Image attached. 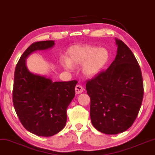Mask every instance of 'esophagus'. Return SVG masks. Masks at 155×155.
Segmentation results:
<instances>
[{
	"instance_id": "esophagus-1",
	"label": "esophagus",
	"mask_w": 155,
	"mask_h": 155,
	"mask_svg": "<svg viewBox=\"0 0 155 155\" xmlns=\"http://www.w3.org/2000/svg\"><path fill=\"white\" fill-rule=\"evenodd\" d=\"M84 91V88L81 87V85H76V87H75V91H76V94H81Z\"/></svg>"
}]
</instances>
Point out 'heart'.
Listing matches in <instances>:
<instances>
[{
	"label": "heart",
	"mask_w": 155,
	"mask_h": 155,
	"mask_svg": "<svg viewBox=\"0 0 155 155\" xmlns=\"http://www.w3.org/2000/svg\"><path fill=\"white\" fill-rule=\"evenodd\" d=\"M110 54L105 48L94 46H74L68 50V58L61 60V66L66 70L73 66H82V71L87 77H95L108 66Z\"/></svg>",
	"instance_id": "b5f03b06"
}]
</instances>
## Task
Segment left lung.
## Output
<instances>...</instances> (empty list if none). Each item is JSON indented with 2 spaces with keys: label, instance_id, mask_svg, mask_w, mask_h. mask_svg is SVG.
I'll list each match as a JSON object with an SVG mask.
<instances>
[{
  "label": "left lung",
  "instance_id": "left-lung-1",
  "mask_svg": "<svg viewBox=\"0 0 155 155\" xmlns=\"http://www.w3.org/2000/svg\"><path fill=\"white\" fill-rule=\"evenodd\" d=\"M115 41V59L107 71L86 84L91 123L106 134H119L132 126L144 94L142 72L134 55L121 40Z\"/></svg>",
  "mask_w": 155,
  "mask_h": 155
}]
</instances>
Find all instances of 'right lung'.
Wrapping results in <instances>:
<instances>
[{
  "label": "right lung",
  "mask_w": 155,
  "mask_h": 155,
  "mask_svg": "<svg viewBox=\"0 0 155 155\" xmlns=\"http://www.w3.org/2000/svg\"><path fill=\"white\" fill-rule=\"evenodd\" d=\"M54 41H38L25 51L15 69L13 106L21 124L28 132L41 137H51L65 127L66 110L75 97L77 81H55L32 73L26 59L38 51L54 46Z\"/></svg>",
  "instance_id": "right-lung-1"
}]
</instances>
